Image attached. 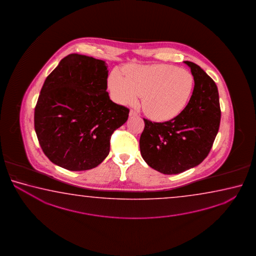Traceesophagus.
Here are the masks:
<instances>
[{"instance_id":"1","label":"esophagus","mask_w":256,"mask_h":256,"mask_svg":"<svg viewBox=\"0 0 256 256\" xmlns=\"http://www.w3.org/2000/svg\"><path fill=\"white\" fill-rule=\"evenodd\" d=\"M138 116V114L136 113L134 110L132 109L130 111V116Z\"/></svg>"}]
</instances>
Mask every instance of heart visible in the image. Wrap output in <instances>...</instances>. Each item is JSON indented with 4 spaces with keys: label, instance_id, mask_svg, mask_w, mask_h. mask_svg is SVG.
Masks as SVG:
<instances>
[{
    "label": "heart",
    "instance_id": "obj_1",
    "mask_svg": "<svg viewBox=\"0 0 256 256\" xmlns=\"http://www.w3.org/2000/svg\"><path fill=\"white\" fill-rule=\"evenodd\" d=\"M108 86L118 103L129 104L142 96L143 111L156 121L176 116L186 106L194 88L188 70L173 65L134 64L124 69V77L114 72Z\"/></svg>",
    "mask_w": 256,
    "mask_h": 256
}]
</instances>
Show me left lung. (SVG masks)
Returning <instances> with one entry per match:
<instances>
[{
	"label": "left lung",
	"mask_w": 256,
	"mask_h": 256,
	"mask_svg": "<svg viewBox=\"0 0 256 256\" xmlns=\"http://www.w3.org/2000/svg\"><path fill=\"white\" fill-rule=\"evenodd\" d=\"M194 78V88L184 109L173 119L155 122L143 118L140 138L143 160L166 174H176L194 168L208 156L220 124L217 85L192 62L186 61Z\"/></svg>",
	"instance_id": "8db88e82"
}]
</instances>
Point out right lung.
<instances>
[{
    "label": "right lung",
    "instance_id": "1",
    "mask_svg": "<svg viewBox=\"0 0 256 256\" xmlns=\"http://www.w3.org/2000/svg\"><path fill=\"white\" fill-rule=\"evenodd\" d=\"M108 76L104 61L70 54L44 80L34 124L40 147L54 164L83 171L108 155L111 136L130 110L109 98Z\"/></svg>",
    "mask_w": 256,
    "mask_h": 256
}]
</instances>
